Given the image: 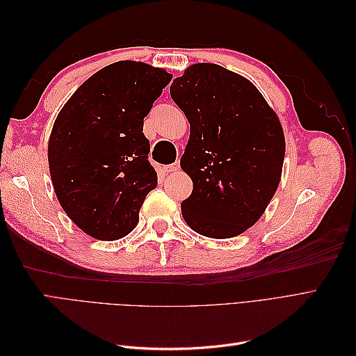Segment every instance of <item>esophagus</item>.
I'll list each match as a JSON object with an SVG mask.
<instances>
[{
	"mask_svg": "<svg viewBox=\"0 0 356 356\" xmlns=\"http://www.w3.org/2000/svg\"><path fill=\"white\" fill-rule=\"evenodd\" d=\"M163 169H165V172H168V174H169V172H177L179 169V163H178V161H175V163H170V165L165 166Z\"/></svg>",
	"mask_w": 356,
	"mask_h": 356,
	"instance_id": "34e87169",
	"label": "esophagus"
}]
</instances>
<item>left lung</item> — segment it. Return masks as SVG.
Wrapping results in <instances>:
<instances>
[{"instance_id": "1", "label": "left lung", "mask_w": 356, "mask_h": 356, "mask_svg": "<svg viewBox=\"0 0 356 356\" xmlns=\"http://www.w3.org/2000/svg\"><path fill=\"white\" fill-rule=\"evenodd\" d=\"M190 123L181 168L193 181L181 212L196 233L229 239L261 217L281 181L282 126L263 95L242 75L196 63L170 84Z\"/></svg>"}]
</instances>
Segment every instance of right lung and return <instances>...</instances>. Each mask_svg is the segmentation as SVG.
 Listing matches in <instances>:
<instances>
[{
  "label": "right lung",
  "mask_w": 356,
  "mask_h": 356,
  "mask_svg": "<svg viewBox=\"0 0 356 356\" xmlns=\"http://www.w3.org/2000/svg\"><path fill=\"white\" fill-rule=\"evenodd\" d=\"M170 79L143 62L111 63L75 90L53 124V187L62 209L95 239L131 233L145 196L157 186L144 117Z\"/></svg>",
  "instance_id": "right-lung-1"
}]
</instances>
